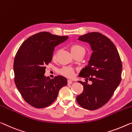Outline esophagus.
<instances>
[{
	"instance_id": "34e87169",
	"label": "esophagus",
	"mask_w": 132,
	"mask_h": 132,
	"mask_svg": "<svg viewBox=\"0 0 132 132\" xmlns=\"http://www.w3.org/2000/svg\"><path fill=\"white\" fill-rule=\"evenodd\" d=\"M67 82H68V84H71L72 83V81L70 80H68L67 81Z\"/></svg>"
}]
</instances>
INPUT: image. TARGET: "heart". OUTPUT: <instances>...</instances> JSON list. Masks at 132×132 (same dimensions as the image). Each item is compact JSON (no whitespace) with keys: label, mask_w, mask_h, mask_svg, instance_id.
<instances>
[{"label":"heart","mask_w":132,"mask_h":132,"mask_svg":"<svg viewBox=\"0 0 132 132\" xmlns=\"http://www.w3.org/2000/svg\"><path fill=\"white\" fill-rule=\"evenodd\" d=\"M70 50L72 54L78 51H83L85 52V49L82 46L79 45V44H72L70 46ZM57 52H55L53 55H52V59L54 60H56ZM60 74L67 78H72L75 76V71L74 68L68 66H65L61 68L59 71Z\"/></svg>","instance_id":"b5f03b06"}]
</instances>
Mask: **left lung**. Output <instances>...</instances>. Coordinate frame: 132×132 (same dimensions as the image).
Masks as SVG:
<instances>
[{
  "mask_svg": "<svg viewBox=\"0 0 132 132\" xmlns=\"http://www.w3.org/2000/svg\"><path fill=\"white\" fill-rule=\"evenodd\" d=\"M81 41L90 44L93 53L88 65L81 71L79 77L89 79L92 84L79 81L84 86L77 97L78 104L87 110H94L106 104L112 97L121 79L122 64L113 42L99 32L80 36Z\"/></svg>",
  "mask_w": 132,
  "mask_h": 132,
  "instance_id": "left-lung-1",
  "label": "left lung"
}]
</instances>
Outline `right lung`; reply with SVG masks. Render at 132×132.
<instances>
[{"mask_svg":"<svg viewBox=\"0 0 132 132\" xmlns=\"http://www.w3.org/2000/svg\"><path fill=\"white\" fill-rule=\"evenodd\" d=\"M68 36L41 32L30 36L20 46L13 63L15 82L26 103L35 108L50 106L62 87L67 85L64 77H45L46 65L51 62L54 48Z\"/></svg>","mask_w":132,"mask_h":132,"instance_id":"1","label":"right lung"}]
</instances>
